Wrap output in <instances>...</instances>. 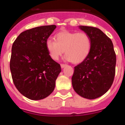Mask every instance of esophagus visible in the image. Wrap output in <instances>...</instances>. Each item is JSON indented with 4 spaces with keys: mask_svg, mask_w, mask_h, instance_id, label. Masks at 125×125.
<instances>
[{
    "mask_svg": "<svg viewBox=\"0 0 125 125\" xmlns=\"http://www.w3.org/2000/svg\"><path fill=\"white\" fill-rule=\"evenodd\" d=\"M60 66H61L62 68H64L65 66H66V64H64V63H61L60 64Z\"/></svg>",
    "mask_w": 125,
    "mask_h": 125,
    "instance_id": "obj_1",
    "label": "esophagus"
}]
</instances>
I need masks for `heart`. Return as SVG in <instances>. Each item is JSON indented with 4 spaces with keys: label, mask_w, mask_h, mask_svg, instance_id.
Returning a JSON list of instances; mask_svg holds the SVG:
<instances>
[{
    "label": "heart",
    "mask_w": 125,
    "mask_h": 125,
    "mask_svg": "<svg viewBox=\"0 0 125 125\" xmlns=\"http://www.w3.org/2000/svg\"><path fill=\"white\" fill-rule=\"evenodd\" d=\"M45 47L50 57L57 60L65 51V59L73 63H80L89 55L91 49L90 36L84 32L62 31L55 35V41L48 39Z\"/></svg>",
    "instance_id": "b5f03b06"
}]
</instances>
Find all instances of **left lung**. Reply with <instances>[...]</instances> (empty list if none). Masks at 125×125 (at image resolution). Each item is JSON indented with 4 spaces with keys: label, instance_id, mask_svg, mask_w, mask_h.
Wrapping results in <instances>:
<instances>
[{
    "label": "left lung",
    "instance_id": "8db88e82",
    "mask_svg": "<svg viewBox=\"0 0 125 125\" xmlns=\"http://www.w3.org/2000/svg\"><path fill=\"white\" fill-rule=\"evenodd\" d=\"M90 36L91 49L87 57L74 66L72 81L76 93L88 99H94L107 93L114 82L116 54L111 39L101 30L81 26Z\"/></svg>",
    "mask_w": 125,
    "mask_h": 125
}]
</instances>
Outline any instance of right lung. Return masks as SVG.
I'll list each match as a JSON object with an SVG mask.
<instances>
[{"mask_svg":"<svg viewBox=\"0 0 125 125\" xmlns=\"http://www.w3.org/2000/svg\"><path fill=\"white\" fill-rule=\"evenodd\" d=\"M55 28L48 25L28 30L13 43L10 62L13 81L18 91L30 99L49 96L62 70L45 47L47 39Z\"/></svg>","mask_w":125,"mask_h":125,"instance_id":"right-lung-1","label":"right lung"}]
</instances>
